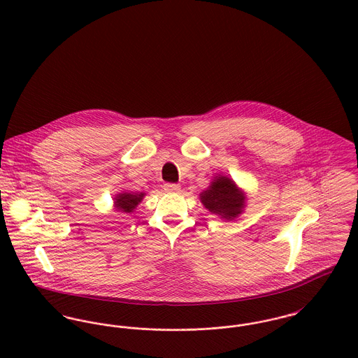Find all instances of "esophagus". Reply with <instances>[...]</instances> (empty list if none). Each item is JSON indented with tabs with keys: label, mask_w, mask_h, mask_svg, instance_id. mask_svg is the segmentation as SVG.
<instances>
[{
	"label": "esophagus",
	"mask_w": 358,
	"mask_h": 358,
	"mask_svg": "<svg viewBox=\"0 0 358 358\" xmlns=\"http://www.w3.org/2000/svg\"><path fill=\"white\" fill-rule=\"evenodd\" d=\"M163 189L167 192V194H178L181 191V187L178 184H171V182H167L163 185Z\"/></svg>",
	"instance_id": "obj_1"
}]
</instances>
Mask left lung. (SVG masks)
Returning a JSON list of instances; mask_svg holds the SVG:
<instances>
[{
	"mask_svg": "<svg viewBox=\"0 0 358 358\" xmlns=\"http://www.w3.org/2000/svg\"><path fill=\"white\" fill-rule=\"evenodd\" d=\"M201 204L221 220L234 221L244 211L247 204L245 192L228 176L217 174L210 185L200 192Z\"/></svg>",
	"mask_w": 358,
	"mask_h": 358,
	"instance_id": "8db88e82",
	"label": "left lung"
}]
</instances>
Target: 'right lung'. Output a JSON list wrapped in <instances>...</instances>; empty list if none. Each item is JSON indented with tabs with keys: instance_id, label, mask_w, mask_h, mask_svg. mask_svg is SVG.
Listing matches in <instances>:
<instances>
[{
	"instance_id": "obj_1",
	"label": "right lung",
	"mask_w": 358,
	"mask_h": 358,
	"mask_svg": "<svg viewBox=\"0 0 358 358\" xmlns=\"http://www.w3.org/2000/svg\"><path fill=\"white\" fill-rule=\"evenodd\" d=\"M145 196V192H129L122 191L114 196V208L118 213L130 214L136 210V207L141 203V200Z\"/></svg>"
}]
</instances>
